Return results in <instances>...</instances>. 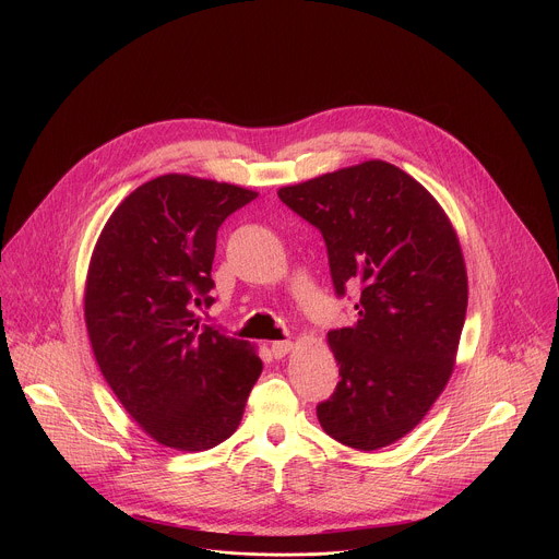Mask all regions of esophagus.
Masks as SVG:
<instances>
[{"mask_svg": "<svg viewBox=\"0 0 559 559\" xmlns=\"http://www.w3.org/2000/svg\"><path fill=\"white\" fill-rule=\"evenodd\" d=\"M292 347H294L292 341H276V343H272V356L274 358H283V356H287L292 352Z\"/></svg>", "mask_w": 559, "mask_h": 559, "instance_id": "1", "label": "esophagus"}]
</instances>
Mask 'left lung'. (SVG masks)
<instances>
[{"instance_id": "obj_1", "label": "left lung", "mask_w": 559, "mask_h": 559, "mask_svg": "<svg viewBox=\"0 0 559 559\" xmlns=\"http://www.w3.org/2000/svg\"><path fill=\"white\" fill-rule=\"evenodd\" d=\"M278 199L321 229L336 294L360 287L356 325L328 334L341 380L318 423L360 451L401 440L449 382L464 325L466 267L451 221L386 162L281 188Z\"/></svg>"}]
</instances>
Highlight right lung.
<instances>
[{"label":"right lung","instance_id":"add662e5","mask_svg":"<svg viewBox=\"0 0 559 559\" xmlns=\"http://www.w3.org/2000/svg\"><path fill=\"white\" fill-rule=\"evenodd\" d=\"M257 192L164 175L108 218L86 281V328L123 409L158 444L205 451L227 440L263 362L254 347L201 325L221 223Z\"/></svg>","mask_w":559,"mask_h":559}]
</instances>
